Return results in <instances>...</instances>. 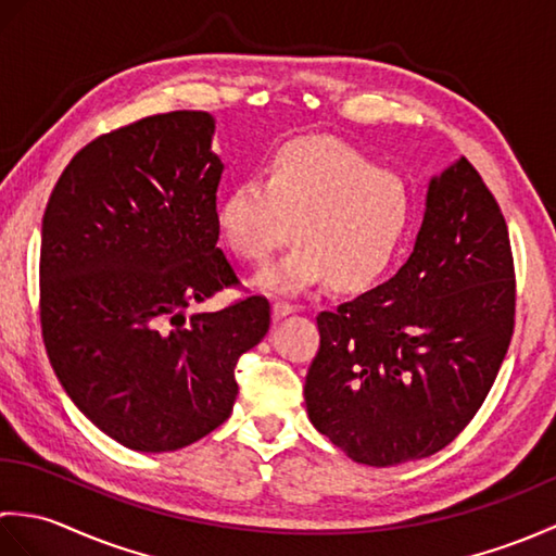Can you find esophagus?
I'll list each match as a JSON object with an SVG mask.
<instances>
[{
    "instance_id": "34e87169",
    "label": "esophagus",
    "mask_w": 556,
    "mask_h": 556,
    "mask_svg": "<svg viewBox=\"0 0 556 556\" xmlns=\"http://www.w3.org/2000/svg\"><path fill=\"white\" fill-rule=\"evenodd\" d=\"M291 313H296V305H291L287 301H275V305H271V315H275V320H281V317H287Z\"/></svg>"
}]
</instances>
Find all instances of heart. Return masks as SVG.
I'll return each mask as SVG.
<instances>
[{"mask_svg":"<svg viewBox=\"0 0 556 556\" xmlns=\"http://www.w3.org/2000/svg\"><path fill=\"white\" fill-rule=\"evenodd\" d=\"M215 222L224 243L248 263H263L281 243L287 255L257 271L255 285L301 293L320 281L363 291L380 279L406 243L413 195L396 172L380 169L334 138L311 136L281 146L263 179H243L219 198Z\"/></svg>","mask_w":556,"mask_h":556,"instance_id":"heart-1","label":"heart"}]
</instances>
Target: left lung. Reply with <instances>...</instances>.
<instances>
[{"label": "left lung", "instance_id": "left-lung-1", "mask_svg": "<svg viewBox=\"0 0 556 556\" xmlns=\"http://www.w3.org/2000/svg\"><path fill=\"white\" fill-rule=\"evenodd\" d=\"M514 260L497 200L466 157L432 176L392 279L317 315L308 418L356 464L440 452L485 401L514 332Z\"/></svg>", "mask_w": 556, "mask_h": 556}]
</instances>
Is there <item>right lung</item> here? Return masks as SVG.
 <instances>
[{"label":"right lung","mask_w":556,"mask_h":556,"mask_svg":"<svg viewBox=\"0 0 556 556\" xmlns=\"http://www.w3.org/2000/svg\"><path fill=\"white\" fill-rule=\"evenodd\" d=\"M215 116L169 112L100 136L42 217L40 320L64 392L134 452H176L229 418L233 368L269 329L248 296L193 313L236 271L217 241Z\"/></svg>","instance_id":"add662e5"}]
</instances>
